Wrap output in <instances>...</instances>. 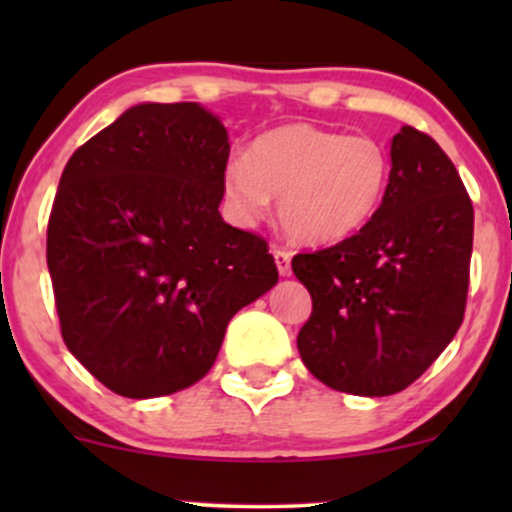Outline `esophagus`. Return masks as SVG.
Instances as JSON below:
<instances>
[{"label": "esophagus", "mask_w": 512, "mask_h": 512, "mask_svg": "<svg viewBox=\"0 0 512 512\" xmlns=\"http://www.w3.org/2000/svg\"><path fill=\"white\" fill-rule=\"evenodd\" d=\"M274 262H276V269H279L281 276L291 274V252L289 250L274 248Z\"/></svg>", "instance_id": "esophagus-1"}]
</instances>
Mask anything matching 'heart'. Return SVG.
<instances>
[{
    "label": "heart",
    "instance_id": "heart-1",
    "mask_svg": "<svg viewBox=\"0 0 512 512\" xmlns=\"http://www.w3.org/2000/svg\"><path fill=\"white\" fill-rule=\"evenodd\" d=\"M392 161L373 137L308 122L260 134L223 173V195L243 221L279 197V223L296 243L330 245L361 231L383 204Z\"/></svg>",
    "mask_w": 512,
    "mask_h": 512
}]
</instances>
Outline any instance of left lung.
<instances>
[{
	"instance_id": "left-lung-1",
	"label": "left lung",
	"mask_w": 512,
	"mask_h": 512,
	"mask_svg": "<svg viewBox=\"0 0 512 512\" xmlns=\"http://www.w3.org/2000/svg\"><path fill=\"white\" fill-rule=\"evenodd\" d=\"M383 204L356 236L301 252L291 267L313 298L298 332L305 368L337 392L385 397L431 366L462 325L474 209L431 137L402 127Z\"/></svg>"
}]
</instances>
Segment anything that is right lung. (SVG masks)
<instances>
[{
	"label": "right lung",
	"instance_id": "1",
	"mask_svg": "<svg viewBox=\"0 0 512 512\" xmlns=\"http://www.w3.org/2000/svg\"><path fill=\"white\" fill-rule=\"evenodd\" d=\"M228 154L199 103H139L64 166L48 223L62 339L117 395L195 385L231 317L279 281L267 243L221 219Z\"/></svg>",
	"mask_w": 512,
	"mask_h": 512
}]
</instances>
